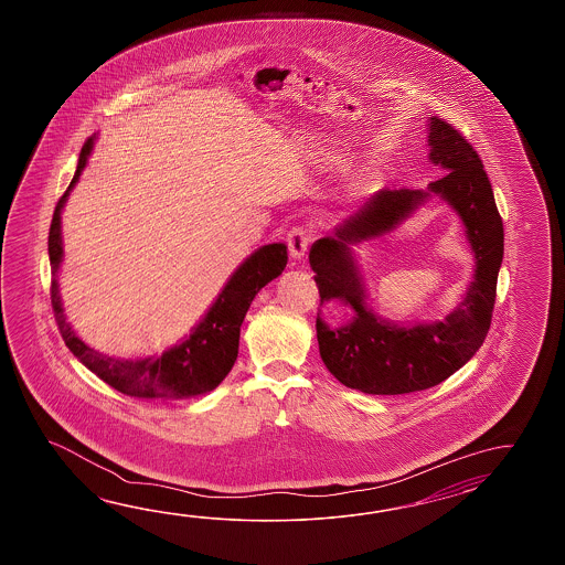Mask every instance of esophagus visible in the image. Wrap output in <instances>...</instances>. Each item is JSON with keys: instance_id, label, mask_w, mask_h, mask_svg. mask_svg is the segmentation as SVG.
Segmentation results:
<instances>
[{"instance_id": "obj_1", "label": "esophagus", "mask_w": 565, "mask_h": 565, "mask_svg": "<svg viewBox=\"0 0 565 565\" xmlns=\"http://www.w3.org/2000/svg\"><path fill=\"white\" fill-rule=\"evenodd\" d=\"M309 242H311V234H309V230L302 228V226H295V228L290 230L287 234V244L288 250H290V256L295 258V260H299L307 253V248H309Z\"/></svg>"}]
</instances>
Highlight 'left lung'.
Here are the masks:
<instances>
[{
  "mask_svg": "<svg viewBox=\"0 0 565 565\" xmlns=\"http://www.w3.org/2000/svg\"><path fill=\"white\" fill-rule=\"evenodd\" d=\"M430 161L446 171L428 190H380L309 253L321 305L343 300L348 324L329 329L317 317V341L327 370L348 387L397 396L445 382L479 351L491 327L497 277L503 263V220L479 153L450 122L428 120ZM430 192L446 199L466 224L476 253V278L466 300L445 322L399 328L377 318L364 302V286L348 246L394 228Z\"/></svg>",
  "mask_w": 565,
  "mask_h": 565,
  "instance_id": "obj_1",
  "label": "left lung"
}]
</instances>
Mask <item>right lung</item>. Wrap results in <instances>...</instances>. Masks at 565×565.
<instances>
[{
  "instance_id": "right-lung-1",
  "label": "right lung",
  "mask_w": 565,
  "mask_h": 565,
  "mask_svg": "<svg viewBox=\"0 0 565 565\" xmlns=\"http://www.w3.org/2000/svg\"><path fill=\"white\" fill-rule=\"evenodd\" d=\"M96 137H88L74 171L73 181L64 192L50 224L49 254L52 265V287L50 299L56 315V323L61 329L66 348L73 351L78 360L85 363L90 372L96 373L105 384L119 390L120 394L132 397H163V399H181V397L202 396L222 384L228 375L234 361L238 358L241 324L250 309L256 292L268 285L273 278L282 275L287 266V246L285 244H266L250 254L242 263L236 273L230 277L226 287L217 295L216 302L205 312L204 319L193 327L192 333L181 341L180 345L163 351L159 358L145 360H115L88 348L83 339H78L71 323H66L62 309L61 290L56 273L62 263L61 212L68 193L76 185L85 169L88 156L93 151Z\"/></svg>"
}]
</instances>
